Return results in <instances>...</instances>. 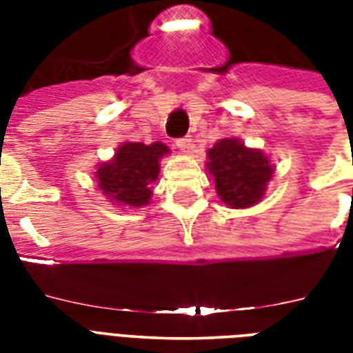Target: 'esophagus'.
I'll use <instances>...</instances> for the list:
<instances>
[{
	"instance_id": "34e87169",
	"label": "esophagus",
	"mask_w": 353,
	"mask_h": 353,
	"mask_svg": "<svg viewBox=\"0 0 353 353\" xmlns=\"http://www.w3.org/2000/svg\"><path fill=\"white\" fill-rule=\"evenodd\" d=\"M176 146L181 150V152H190V150H192V139H190V137L177 139Z\"/></svg>"
}]
</instances>
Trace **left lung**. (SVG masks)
I'll return each instance as SVG.
<instances>
[{"label":"left lung","mask_w":353,"mask_h":353,"mask_svg":"<svg viewBox=\"0 0 353 353\" xmlns=\"http://www.w3.org/2000/svg\"><path fill=\"white\" fill-rule=\"evenodd\" d=\"M207 155L216 192L223 203L245 209L262 199L273 168L260 150L245 148L238 139H221Z\"/></svg>","instance_id":"left-lung-1"}]
</instances>
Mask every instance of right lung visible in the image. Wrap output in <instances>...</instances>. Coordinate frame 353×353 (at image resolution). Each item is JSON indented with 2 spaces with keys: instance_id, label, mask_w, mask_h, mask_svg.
<instances>
[{
  "instance_id": "1",
  "label": "right lung",
  "mask_w": 353,
  "mask_h": 353,
  "mask_svg": "<svg viewBox=\"0 0 353 353\" xmlns=\"http://www.w3.org/2000/svg\"><path fill=\"white\" fill-rule=\"evenodd\" d=\"M165 154L168 148L163 143H124L110 163L99 166V188L119 205H146L152 196L150 183L157 179L159 159Z\"/></svg>"
}]
</instances>
